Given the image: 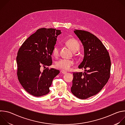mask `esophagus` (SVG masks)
Returning <instances> with one entry per match:
<instances>
[{
	"mask_svg": "<svg viewBox=\"0 0 125 125\" xmlns=\"http://www.w3.org/2000/svg\"><path fill=\"white\" fill-rule=\"evenodd\" d=\"M61 73H62L63 74H65L67 73L66 71H65V70H62L61 71Z\"/></svg>",
	"mask_w": 125,
	"mask_h": 125,
	"instance_id": "esophagus-1",
	"label": "esophagus"
}]
</instances>
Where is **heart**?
<instances>
[{
  "label": "heart",
  "mask_w": 125,
  "mask_h": 125,
  "mask_svg": "<svg viewBox=\"0 0 125 125\" xmlns=\"http://www.w3.org/2000/svg\"><path fill=\"white\" fill-rule=\"evenodd\" d=\"M66 44L73 51H76L78 50L80 47V44L79 41L74 39L71 38L68 39L66 41ZM52 55L54 57H57L59 55V50L58 46L55 45L52 49ZM75 62L73 60L68 59L65 58H61L56 61L55 66L57 68L61 69L65 71H68L71 69L74 65Z\"/></svg>",
  "instance_id": "b5f03b06"
}]
</instances>
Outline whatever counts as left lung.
Wrapping results in <instances>:
<instances>
[{
  "instance_id": "1",
  "label": "left lung",
  "mask_w": 125,
  "mask_h": 125,
  "mask_svg": "<svg viewBox=\"0 0 125 125\" xmlns=\"http://www.w3.org/2000/svg\"><path fill=\"white\" fill-rule=\"evenodd\" d=\"M74 31L83 46L84 57L79 68L85 72L73 73L71 91L77 97L85 99L97 94L107 83L111 60L106 47L94 34L83 30Z\"/></svg>"
}]
</instances>
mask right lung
<instances>
[{
  "instance_id": "1",
  "label": "right lung",
  "mask_w": 125,
  "mask_h": 125,
  "mask_svg": "<svg viewBox=\"0 0 125 125\" xmlns=\"http://www.w3.org/2000/svg\"><path fill=\"white\" fill-rule=\"evenodd\" d=\"M61 33L55 29L41 28L32 34L23 43L17 53V76L22 86L34 96H42L50 92L52 81L60 71L42 66H50L52 49L57 37Z\"/></svg>"
}]
</instances>
